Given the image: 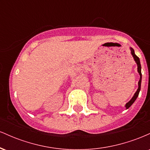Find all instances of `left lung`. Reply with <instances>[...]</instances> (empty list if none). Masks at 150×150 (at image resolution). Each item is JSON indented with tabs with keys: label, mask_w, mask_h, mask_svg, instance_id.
I'll use <instances>...</instances> for the list:
<instances>
[{
	"label": "left lung",
	"mask_w": 150,
	"mask_h": 150,
	"mask_svg": "<svg viewBox=\"0 0 150 150\" xmlns=\"http://www.w3.org/2000/svg\"><path fill=\"white\" fill-rule=\"evenodd\" d=\"M130 50H131V53H132V56H133L134 60H135L136 63H137V71H138L139 74H140V80H139V82H138V89H137V92L135 93V94H134V96L132 97L131 100L129 101V102L127 103L126 105H125V107H126V108H128L129 107H130V106H131L132 104H133L134 101L136 100L137 97H138V94H139V92H140V87H141V80H142V73H141V65H140V59H139V58L135 54V51H134L133 49L130 48Z\"/></svg>",
	"instance_id": "obj_1"
}]
</instances>
